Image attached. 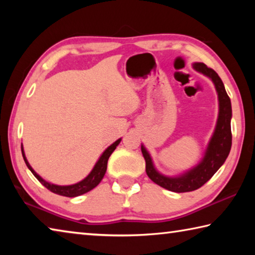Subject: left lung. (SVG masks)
I'll return each instance as SVG.
<instances>
[{"label": "left lung", "mask_w": 255, "mask_h": 255, "mask_svg": "<svg viewBox=\"0 0 255 255\" xmlns=\"http://www.w3.org/2000/svg\"><path fill=\"white\" fill-rule=\"evenodd\" d=\"M192 66L197 72L201 73L213 81L218 96L217 123H216L213 136L207 145L204 157L192 169L179 175L167 176L157 171L148 150L145 148L144 145H141V153H143L146 162V173L148 178L159 187L178 193L193 191L210 180L211 176L225 163L232 147V105L223 81L213 68L207 67L204 63H195Z\"/></svg>", "instance_id": "left-lung-1"}]
</instances>
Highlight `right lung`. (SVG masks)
Returning <instances> with one entry per match:
<instances>
[{
    "instance_id": "add662e5",
    "label": "right lung",
    "mask_w": 255,
    "mask_h": 255,
    "mask_svg": "<svg viewBox=\"0 0 255 255\" xmlns=\"http://www.w3.org/2000/svg\"><path fill=\"white\" fill-rule=\"evenodd\" d=\"M120 141H122V138H119L115 141L114 144H111L109 147H108L105 152L101 154V156L99 157V159L96 163V165L92 169V171L90 172L89 175L84 178L82 181L74 184H70V185H58V184H54V183H50L48 181H46L41 178V176L36 173V171H34L31 165H30L27 157H25V154H24V150H23V146H21V152H22V156L25 164H27L28 169L32 172V174L36 176L38 179V181L42 184L45 185V187L50 190L51 192L56 193V195H59V196H65V197H77V196H81V195H84V193L91 191L92 189H94L97 187V185L101 182V180L103 179V176L106 174V171H107V164H108V159H109L110 155L112 154V152L116 149V147L119 145Z\"/></svg>"
}]
</instances>
